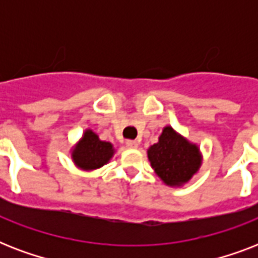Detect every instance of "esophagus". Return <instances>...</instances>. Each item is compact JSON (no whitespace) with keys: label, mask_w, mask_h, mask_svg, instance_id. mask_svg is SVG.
Returning a JSON list of instances; mask_svg holds the SVG:
<instances>
[{"label":"esophagus","mask_w":258,"mask_h":258,"mask_svg":"<svg viewBox=\"0 0 258 258\" xmlns=\"http://www.w3.org/2000/svg\"><path fill=\"white\" fill-rule=\"evenodd\" d=\"M125 146H127L128 149H138V146H139V142L127 141V142H125Z\"/></svg>","instance_id":"obj_1"}]
</instances>
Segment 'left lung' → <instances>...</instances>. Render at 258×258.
<instances>
[{
	"mask_svg": "<svg viewBox=\"0 0 258 258\" xmlns=\"http://www.w3.org/2000/svg\"><path fill=\"white\" fill-rule=\"evenodd\" d=\"M147 157L161 180L170 187H182L202 166L200 146L176 133L171 125L162 130L157 143L147 149Z\"/></svg>",
	"mask_w": 258,
	"mask_h": 258,
	"instance_id": "1",
	"label": "left lung"
}]
</instances>
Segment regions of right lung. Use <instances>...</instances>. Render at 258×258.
<instances>
[{"mask_svg":"<svg viewBox=\"0 0 258 258\" xmlns=\"http://www.w3.org/2000/svg\"><path fill=\"white\" fill-rule=\"evenodd\" d=\"M116 150L111 142L100 141L96 133L87 128L76 145L71 149V159L78 169L93 171L109 163Z\"/></svg>","mask_w":258,"mask_h":258,"instance_id":"right-lung-1","label":"right lung"}]
</instances>
